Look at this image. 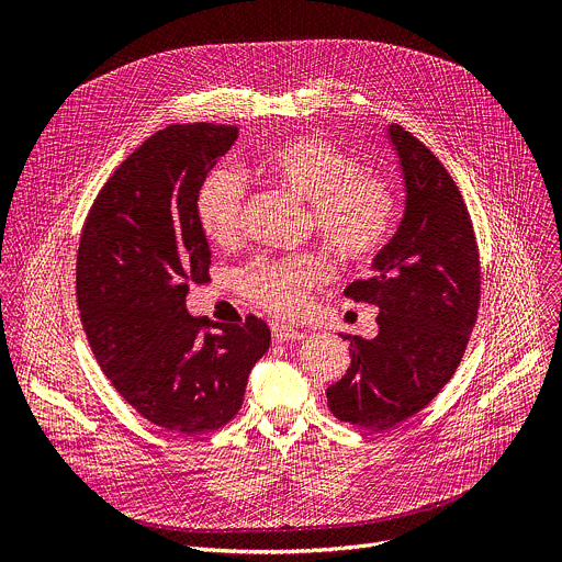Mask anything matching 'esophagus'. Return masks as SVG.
I'll use <instances>...</instances> for the list:
<instances>
[{
  "label": "esophagus",
  "mask_w": 562,
  "mask_h": 562,
  "mask_svg": "<svg viewBox=\"0 0 562 562\" xmlns=\"http://www.w3.org/2000/svg\"><path fill=\"white\" fill-rule=\"evenodd\" d=\"M271 334H273V342H276V345H282V342H291V340H300V338H302V334H300L297 329H293V327H289V325H280V323L271 325Z\"/></svg>",
  "instance_id": "esophagus-1"
}]
</instances>
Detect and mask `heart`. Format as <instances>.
Here are the masks:
<instances>
[{
	"mask_svg": "<svg viewBox=\"0 0 562 562\" xmlns=\"http://www.w3.org/2000/svg\"><path fill=\"white\" fill-rule=\"evenodd\" d=\"M256 173L306 202L319 237L342 260H369L384 245L393 220V193L340 146L319 137H291L265 150ZM243 206L245 189L233 173L215 171L204 180L195 213L211 245H235ZM325 280L327 269L315 256L256 260L239 276L251 300L284 317L297 315L306 306L308 291Z\"/></svg>",
	"mask_w": 562,
	"mask_h": 562,
	"instance_id": "heart-1",
	"label": "heart"
}]
</instances>
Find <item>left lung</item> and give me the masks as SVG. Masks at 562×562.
Segmentation results:
<instances>
[{"label": "left lung", "instance_id": "1", "mask_svg": "<svg viewBox=\"0 0 562 562\" xmlns=\"http://www.w3.org/2000/svg\"><path fill=\"white\" fill-rule=\"evenodd\" d=\"M405 184V213L345 295L380 308L378 336L351 338V364L327 389L331 414L384 431L425 409L451 380L475 325L480 265L462 195L440 159L409 131L386 124Z\"/></svg>", "mask_w": 562, "mask_h": 562}]
</instances>
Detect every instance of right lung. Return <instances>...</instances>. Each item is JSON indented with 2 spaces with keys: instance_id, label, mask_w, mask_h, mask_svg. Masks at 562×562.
<instances>
[{
  "instance_id": "1",
  "label": "right lung",
  "mask_w": 562,
  "mask_h": 562,
  "mask_svg": "<svg viewBox=\"0 0 562 562\" xmlns=\"http://www.w3.org/2000/svg\"><path fill=\"white\" fill-rule=\"evenodd\" d=\"M237 126L173 124L133 150L100 191L77 251L79 317L104 375L146 420L178 434L224 427L243 407L267 323L217 325L187 311L209 280L195 200Z\"/></svg>"
}]
</instances>
